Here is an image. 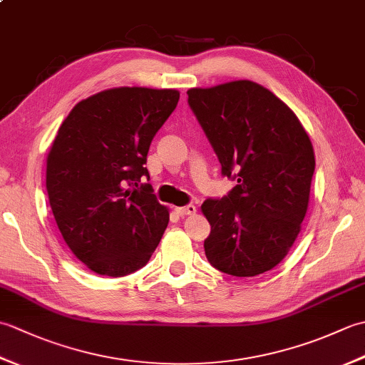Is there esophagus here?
Here are the masks:
<instances>
[{"mask_svg": "<svg viewBox=\"0 0 365 365\" xmlns=\"http://www.w3.org/2000/svg\"><path fill=\"white\" fill-rule=\"evenodd\" d=\"M175 212L180 216H187V215H195L197 212V208H196V205L188 204L185 207H175Z\"/></svg>", "mask_w": 365, "mask_h": 365, "instance_id": "34e87169", "label": "esophagus"}]
</instances>
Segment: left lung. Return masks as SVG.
Segmentation results:
<instances>
[{
    "mask_svg": "<svg viewBox=\"0 0 365 365\" xmlns=\"http://www.w3.org/2000/svg\"><path fill=\"white\" fill-rule=\"evenodd\" d=\"M188 105L237 185L207 199L204 250L221 273L251 277L281 262L304 220L315 170L314 149L297 115L257 83L240 80L188 92Z\"/></svg>",
    "mask_w": 365,
    "mask_h": 365,
    "instance_id": "8db88e82",
    "label": "left lung"
}]
</instances>
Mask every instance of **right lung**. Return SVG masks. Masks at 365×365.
I'll return each instance as SVG.
<instances>
[{"mask_svg": "<svg viewBox=\"0 0 365 365\" xmlns=\"http://www.w3.org/2000/svg\"><path fill=\"white\" fill-rule=\"evenodd\" d=\"M175 89L115 88L76 103L46 158V191L64 242L97 274L143 268L168 227L144 166L178 103Z\"/></svg>", "mask_w": 365, "mask_h": 365, "instance_id": "add662e5", "label": "right lung"}]
</instances>
